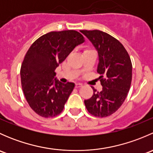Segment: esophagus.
I'll use <instances>...</instances> for the list:
<instances>
[{"instance_id":"34e87169","label":"esophagus","mask_w":153,"mask_h":153,"mask_svg":"<svg viewBox=\"0 0 153 153\" xmlns=\"http://www.w3.org/2000/svg\"><path fill=\"white\" fill-rule=\"evenodd\" d=\"M82 86V84L81 83H78V84H75V88H80Z\"/></svg>"}]
</instances>
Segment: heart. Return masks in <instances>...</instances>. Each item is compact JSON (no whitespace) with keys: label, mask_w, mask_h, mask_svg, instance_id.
I'll list each match as a JSON object with an SVG mask.
<instances>
[{"label":"heart","mask_w":153,"mask_h":153,"mask_svg":"<svg viewBox=\"0 0 153 153\" xmlns=\"http://www.w3.org/2000/svg\"><path fill=\"white\" fill-rule=\"evenodd\" d=\"M86 51H87V50H86Z\"/></svg>","instance_id":"b5f03b06"}]
</instances>
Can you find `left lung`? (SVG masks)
Listing matches in <instances>:
<instances>
[{"mask_svg":"<svg viewBox=\"0 0 153 153\" xmlns=\"http://www.w3.org/2000/svg\"><path fill=\"white\" fill-rule=\"evenodd\" d=\"M98 51L97 72L101 92L93 87V95L84 104L88 112L100 118L116 112L127 96L132 81V62L124 46L109 34L100 30H81Z\"/></svg>","mask_w":153,"mask_h":153,"instance_id":"8db88e82","label":"left lung"}]
</instances>
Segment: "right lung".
Segmentation results:
<instances>
[{
	"label": "right lung",
	"mask_w": 153,
	"mask_h": 153,
	"mask_svg": "<svg viewBox=\"0 0 153 153\" xmlns=\"http://www.w3.org/2000/svg\"><path fill=\"white\" fill-rule=\"evenodd\" d=\"M84 41L77 31L51 32L29 47L21 68V86L29 105L40 116L55 117L64 109L75 84L60 82L55 70Z\"/></svg>",
	"instance_id": "1"
}]
</instances>
